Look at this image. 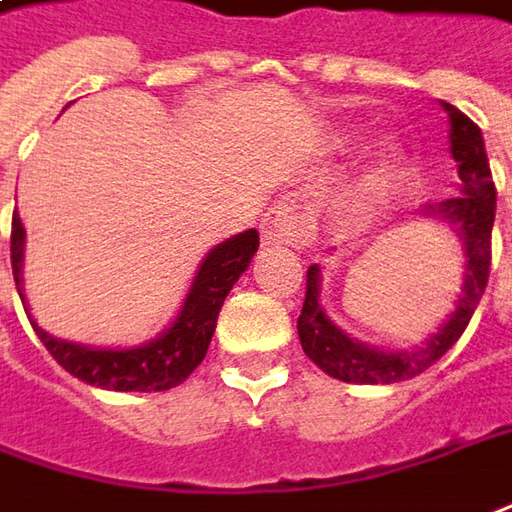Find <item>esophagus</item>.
I'll list each match as a JSON object with an SVG mask.
<instances>
[{"instance_id": "34e87169", "label": "esophagus", "mask_w": 512, "mask_h": 512, "mask_svg": "<svg viewBox=\"0 0 512 512\" xmlns=\"http://www.w3.org/2000/svg\"><path fill=\"white\" fill-rule=\"evenodd\" d=\"M303 225L298 214L287 203H278L264 214L262 220V239L267 245H295L301 242Z\"/></svg>"}]
</instances>
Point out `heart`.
<instances>
[{
  "label": "heart",
  "mask_w": 512,
  "mask_h": 512,
  "mask_svg": "<svg viewBox=\"0 0 512 512\" xmlns=\"http://www.w3.org/2000/svg\"><path fill=\"white\" fill-rule=\"evenodd\" d=\"M390 172H393V158H379V161H376V167H373V172H370L368 186H382V183H387Z\"/></svg>",
  "instance_id": "b5f03b06"
}]
</instances>
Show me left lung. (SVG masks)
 <instances>
[{
    "instance_id": "left-lung-1",
    "label": "left lung",
    "mask_w": 512,
    "mask_h": 512,
    "mask_svg": "<svg viewBox=\"0 0 512 512\" xmlns=\"http://www.w3.org/2000/svg\"><path fill=\"white\" fill-rule=\"evenodd\" d=\"M449 114V150L457 161L460 175V195L443 203H432L418 211V217L435 220L460 236L465 253V273L460 298L454 303L443 326L429 334L421 345L404 351H384L345 334L320 301L323 273L320 264H312L306 273V298H303L301 317H298V337L303 354L315 362L323 373L340 382L351 384H393L412 379L426 368H432L451 345L460 340L468 320L477 309L482 292L488 287L491 273V231L496 217V186L491 178V164L485 153L482 130L449 102H440Z\"/></svg>"
}]
</instances>
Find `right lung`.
<instances>
[{"mask_svg": "<svg viewBox=\"0 0 512 512\" xmlns=\"http://www.w3.org/2000/svg\"><path fill=\"white\" fill-rule=\"evenodd\" d=\"M24 242H27V231L21 225L19 214H13L10 262H13L16 290H19L35 334L47 345L49 354L58 359V365L77 376L80 382L94 384L102 390L158 393V390H169L186 382L189 373L203 362L214 329H217L222 303L259 250V231L248 228L214 245L197 267L192 287L186 292L175 320L158 337L142 345H130V348L69 343L41 329L24 298Z\"/></svg>", "mask_w": 512, "mask_h": 512, "instance_id": "1", "label": "right lung"}]
</instances>
